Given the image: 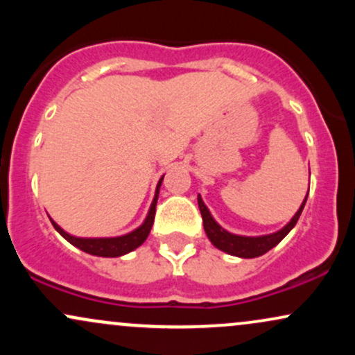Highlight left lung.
Masks as SVG:
<instances>
[{
    "instance_id": "8db88e82",
    "label": "left lung",
    "mask_w": 355,
    "mask_h": 355,
    "mask_svg": "<svg viewBox=\"0 0 355 355\" xmlns=\"http://www.w3.org/2000/svg\"><path fill=\"white\" fill-rule=\"evenodd\" d=\"M305 202H307V197L304 198L302 205L297 210V214L292 217L291 222L284 227L282 230L275 232V234L270 235H262V237H242V235H234L230 232L223 230L222 227L215 222L214 217L210 215L209 209L203 203L202 197L198 195V209H200L202 220H203V229H205V234L209 235L210 242L214 243L218 250L227 252V254L242 257V259H254V257H260L267 254L270 248H274L277 243L282 240L285 235L288 234L295 227L297 220H299L300 214H302Z\"/></svg>"
}]
</instances>
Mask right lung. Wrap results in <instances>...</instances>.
<instances>
[{
	"label": "right lung",
	"mask_w": 355,
	"mask_h": 355,
	"mask_svg": "<svg viewBox=\"0 0 355 355\" xmlns=\"http://www.w3.org/2000/svg\"><path fill=\"white\" fill-rule=\"evenodd\" d=\"M164 177L160 178L157 185V191H155V198L152 202V207H150L148 215H146L144 225L138 227L137 230L130 232V234L121 235V237H113V239H78L73 237V235L67 234L63 229H60L55 222L51 220L53 227L60 232L61 237H64L71 245L78 247L80 250L87 252V254L98 255V257H120L128 254V252L135 250L137 247H140L141 243L145 242L146 237H148L150 230H152L153 220H155V210H157V200H158V191H160V185Z\"/></svg>",
	"instance_id": "1"
}]
</instances>
